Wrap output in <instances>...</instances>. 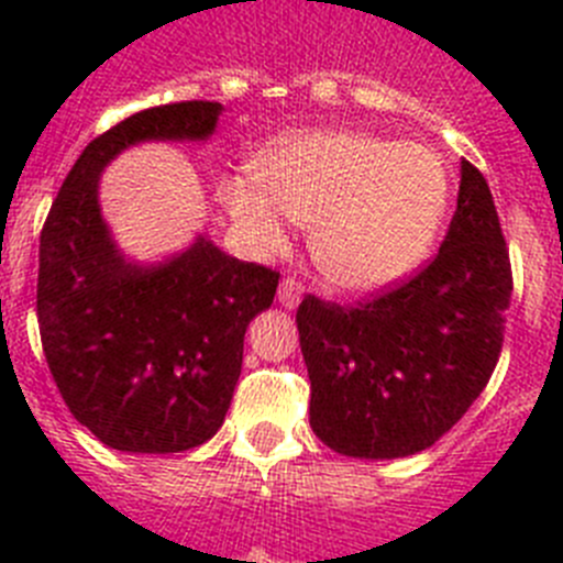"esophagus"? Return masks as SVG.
I'll use <instances>...</instances> for the list:
<instances>
[{"label": "esophagus", "mask_w": 563, "mask_h": 563, "mask_svg": "<svg viewBox=\"0 0 563 563\" xmlns=\"http://www.w3.org/2000/svg\"><path fill=\"white\" fill-rule=\"evenodd\" d=\"M301 296H305V285H301L296 276L282 278V285H278V301H282V307H287V310H296L298 301H301Z\"/></svg>", "instance_id": "obj_1"}]
</instances>
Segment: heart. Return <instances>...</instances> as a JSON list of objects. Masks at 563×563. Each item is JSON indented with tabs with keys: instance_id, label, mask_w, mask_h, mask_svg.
<instances>
[{
	"instance_id": "heart-1",
	"label": "heart",
	"mask_w": 563,
	"mask_h": 563,
	"mask_svg": "<svg viewBox=\"0 0 563 563\" xmlns=\"http://www.w3.org/2000/svg\"><path fill=\"white\" fill-rule=\"evenodd\" d=\"M253 180L222 183V202L258 251L310 225L316 267L343 290H375L422 258L445 211L449 180L420 143L352 129L287 134L251 163Z\"/></svg>"
}]
</instances>
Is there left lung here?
I'll return each mask as SVG.
<instances>
[{
    "mask_svg": "<svg viewBox=\"0 0 563 563\" xmlns=\"http://www.w3.org/2000/svg\"><path fill=\"white\" fill-rule=\"evenodd\" d=\"M510 292L494 194L462 161L456 211L429 265L357 305L318 296L298 305L318 440L361 460L431 449L494 375Z\"/></svg>",
    "mask_w": 563,
    "mask_h": 563,
    "instance_id": "obj_1",
    "label": "left lung"
}]
</instances>
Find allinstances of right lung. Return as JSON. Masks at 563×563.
I'll return each instance as SVG.
<instances>
[{
	"label": "right lung",
	"mask_w": 563,
	"mask_h": 563,
	"mask_svg": "<svg viewBox=\"0 0 563 563\" xmlns=\"http://www.w3.org/2000/svg\"><path fill=\"white\" fill-rule=\"evenodd\" d=\"M220 112L213 101L166 103L98 134L44 220L42 350L69 415L109 449L177 454L211 440L247 324L276 296V271L225 256L206 236L157 267L129 265L101 220L98 177L114 154L141 141H200Z\"/></svg>",
	"instance_id": "obj_1"
}]
</instances>
